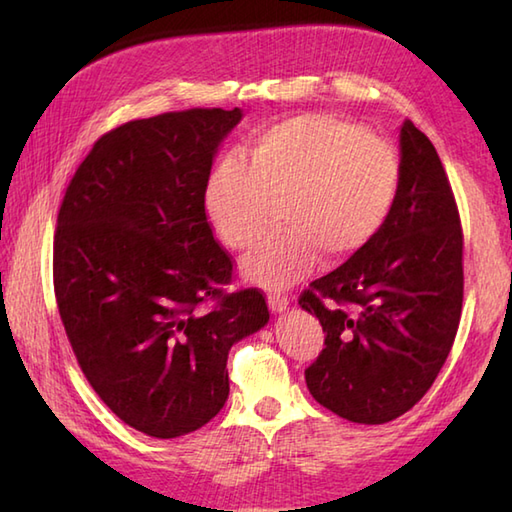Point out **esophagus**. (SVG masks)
<instances>
[{
    "mask_svg": "<svg viewBox=\"0 0 512 512\" xmlns=\"http://www.w3.org/2000/svg\"><path fill=\"white\" fill-rule=\"evenodd\" d=\"M288 303H290V299L286 292H279V290L268 292V306L273 312H284L288 308Z\"/></svg>",
    "mask_w": 512,
    "mask_h": 512,
    "instance_id": "34e87169",
    "label": "esophagus"
}]
</instances>
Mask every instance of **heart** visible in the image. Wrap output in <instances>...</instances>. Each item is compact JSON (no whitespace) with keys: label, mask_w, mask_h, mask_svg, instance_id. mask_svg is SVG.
I'll use <instances>...</instances> for the list:
<instances>
[{"label":"heart","mask_w":512,"mask_h":512,"mask_svg":"<svg viewBox=\"0 0 512 512\" xmlns=\"http://www.w3.org/2000/svg\"><path fill=\"white\" fill-rule=\"evenodd\" d=\"M400 189L389 140L332 114H299L259 129L246 160L226 156L204 184V213L226 246L244 250L279 202L284 226L244 259V275L286 288L319 264H339L385 226Z\"/></svg>","instance_id":"heart-1"}]
</instances>
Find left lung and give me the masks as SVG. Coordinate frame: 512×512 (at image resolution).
<instances>
[{
  "instance_id": "8db88e82",
  "label": "left lung",
  "mask_w": 512,
  "mask_h": 512,
  "mask_svg": "<svg viewBox=\"0 0 512 512\" xmlns=\"http://www.w3.org/2000/svg\"><path fill=\"white\" fill-rule=\"evenodd\" d=\"M460 211L436 147L400 129V189L363 250L301 292L323 325L308 369L314 400L358 424H383L427 394L458 334L464 268Z\"/></svg>"
}]
</instances>
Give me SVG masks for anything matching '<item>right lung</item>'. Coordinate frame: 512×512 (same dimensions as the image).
I'll return each mask as SVG.
<instances>
[{"instance_id":"obj_1","label":"right lung","mask_w":512,"mask_h":512,"mask_svg":"<svg viewBox=\"0 0 512 512\" xmlns=\"http://www.w3.org/2000/svg\"><path fill=\"white\" fill-rule=\"evenodd\" d=\"M242 112L193 107L118 125L65 189L54 297L72 352L118 418L151 438L204 427L228 398L231 345L268 323L259 288L228 292L204 184Z\"/></svg>"}]
</instances>
